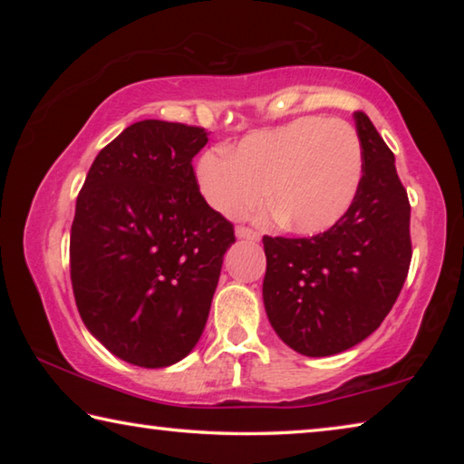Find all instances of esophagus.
<instances>
[{"mask_svg":"<svg viewBox=\"0 0 464 464\" xmlns=\"http://www.w3.org/2000/svg\"><path fill=\"white\" fill-rule=\"evenodd\" d=\"M235 237L257 241V239H260V233L254 231V229H247V227H237V229H235Z\"/></svg>","mask_w":464,"mask_h":464,"instance_id":"obj_1","label":"esophagus"}]
</instances>
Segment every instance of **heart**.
I'll return each instance as SVG.
<instances>
[{"label": "heart", "mask_w": 464, "mask_h": 464, "mask_svg": "<svg viewBox=\"0 0 464 464\" xmlns=\"http://www.w3.org/2000/svg\"><path fill=\"white\" fill-rule=\"evenodd\" d=\"M362 179V145L343 121L304 116L285 127L251 132L229 149L204 153L196 182L210 207L239 215L270 198L282 227L321 233L348 213Z\"/></svg>", "instance_id": "b5f03b06"}]
</instances>
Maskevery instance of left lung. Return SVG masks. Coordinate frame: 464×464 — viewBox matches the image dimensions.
Here are the masks:
<instances>
[{
  "label": "left lung",
  "mask_w": 464,
  "mask_h": 464,
  "mask_svg": "<svg viewBox=\"0 0 464 464\" xmlns=\"http://www.w3.org/2000/svg\"><path fill=\"white\" fill-rule=\"evenodd\" d=\"M362 179L340 221L309 239L264 237V307L288 348L321 358L366 340L395 304L411 262L410 200L395 155L354 114Z\"/></svg>",
  "instance_id": "8db88e82"
}]
</instances>
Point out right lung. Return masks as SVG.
Returning <instances> with one entry per match:
<instances>
[{"label": "right lung", "mask_w": 464, "mask_h": 464, "mask_svg": "<svg viewBox=\"0 0 464 464\" xmlns=\"http://www.w3.org/2000/svg\"><path fill=\"white\" fill-rule=\"evenodd\" d=\"M204 129L140 121L93 160L75 204L72 285L88 332L124 362L163 368L207 325L233 225L202 198Z\"/></svg>", "instance_id": "obj_1"}]
</instances>
